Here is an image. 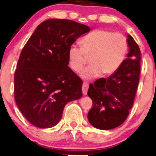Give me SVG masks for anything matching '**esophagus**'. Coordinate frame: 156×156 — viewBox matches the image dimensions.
Masks as SVG:
<instances>
[{
  "label": "esophagus",
  "instance_id": "obj_1",
  "mask_svg": "<svg viewBox=\"0 0 156 156\" xmlns=\"http://www.w3.org/2000/svg\"><path fill=\"white\" fill-rule=\"evenodd\" d=\"M88 89V83L87 82H83V86H82V90H83V94L84 95H86V94H87Z\"/></svg>",
  "mask_w": 156,
  "mask_h": 156
}]
</instances>
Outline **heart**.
Masks as SVG:
<instances>
[{
    "label": "heart",
    "instance_id": "heart-1",
    "mask_svg": "<svg viewBox=\"0 0 156 156\" xmlns=\"http://www.w3.org/2000/svg\"><path fill=\"white\" fill-rule=\"evenodd\" d=\"M80 45L69 47L68 60L70 69L78 72L87 62L86 57L89 58L90 65L80 72L85 79L114 73L125 61L129 49L125 36L106 29L92 31L80 40Z\"/></svg>",
    "mask_w": 156,
    "mask_h": 156
}]
</instances>
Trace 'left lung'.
Returning a JSON list of instances; mask_svg holds the SVG:
<instances>
[{"mask_svg": "<svg viewBox=\"0 0 156 156\" xmlns=\"http://www.w3.org/2000/svg\"><path fill=\"white\" fill-rule=\"evenodd\" d=\"M129 52L119 68L107 80L89 85L88 96L93 105L88 121L99 129H112L121 125L129 115L135 99L140 75V50L133 37L128 35Z\"/></svg>", "mask_w": 156, "mask_h": 156, "instance_id": "1", "label": "left lung"}]
</instances>
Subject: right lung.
<instances>
[{
  "instance_id": "right-lung-1",
  "label": "right lung",
  "mask_w": 156,
  "mask_h": 156,
  "mask_svg": "<svg viewBox=\"0 0 156 156\" xmlns=\"http://www.w3.org/2000/svg\"><path fill=\"white\" fill-rule=\"evenodd\" d=\"M89 31L74 21L51 19L40 23L26 43L15 70L14 98L33 125L54 127L66 104L82 96L83 80L68 66V52Z\"/></svg>"
}]
</instances>
